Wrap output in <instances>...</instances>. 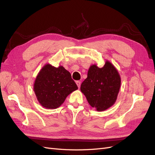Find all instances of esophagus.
Returning a JSON list of instances; mask_svg holds the SVG:
<instances>
[{"label":"esophagus","mask_w":155,"mask_h":155,"mask_svg":"<svg viewBox=\"0 0 155 155\" xmlns=\"http://www.w3.org/2000/svg\"><path fill=\"white\" fill-rule=\"evenodd\" d=\"M76 84H77V85H78V88H80V86H81V81H76Z\"/></svg>","instance_id":"obj_1"}]
</instances>
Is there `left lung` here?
Instances as JSON below:
<instances>
[{
  "mask_svg": "<svg viewBox=\"0 0 155 155\" xmlns=\"http://www.w3.org/2000/svg\"><path fill=\"white\" fill-rule=\"evenodd\" d=\"M121 85L118 70L109 61L102 68L93 64L88 69L87 78L81 85V91L91 107L104 111L113 105Z\"/></svg>",
  "mask_w": 155,
  "mask_h": 155,
  "instance_id": "obj_1",
  "label": "left lung"
}]
</instances>
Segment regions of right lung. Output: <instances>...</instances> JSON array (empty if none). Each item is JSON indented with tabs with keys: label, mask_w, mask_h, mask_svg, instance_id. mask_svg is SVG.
I'll return each instance as SVG.
<instances>
[{
	"label": "right lung",
	"mask_w": 155,
	"mask_h": 155,
	"mask_svg": "<svg viewBox=\"0 0 155 155\" xmlns=\"http://www.w3.org/2000/svg\"><path fill=\"white\" fill-rule=\"evenodd\" d=\"M78 86L71 74L63 67L56 68L46 64L37 75L34 85L37 99L45 108L54 109L63 104Z\"/></svg>",
	"instance_id": "add662e5"
}]
</instances>
